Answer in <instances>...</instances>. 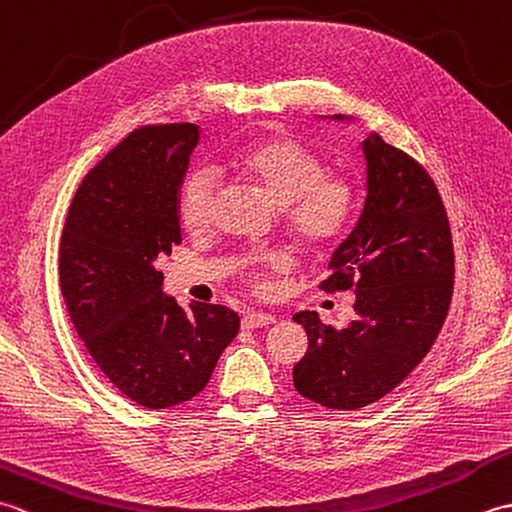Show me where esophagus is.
Segmentation results:
<instances>
[{
    "label": "esophagus",
    "mask_w": 512,
    "mask_h": 512,
    "mask_svg": "<svg viewBox=\"0 0 512 512\" xmlns=\"http://www.w3.org/2000/svg\"><path fill=\"white\" fill-rule=\"evenodd\" d=\"M277 319L275 314H268V312H248L246 317L242 319V325L248 330L253 328H266V325H273Z\"/></svg>",
    "instance_id": "obj_1"
}]
</instances>
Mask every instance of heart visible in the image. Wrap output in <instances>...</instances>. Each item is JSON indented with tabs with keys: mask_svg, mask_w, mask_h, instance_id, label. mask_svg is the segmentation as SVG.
Wrapping results in <instances>:
<instances>
[{
	"mask_svg": "<svg viewBox=\"0 0 512 512\" xmlns=\"http://www.w3.org/2000/svg\"><path fill=\"white\" fill-rule=\"evenodd\" d=\"M231 167L257 182L284 206V226L299 246L325 250L339 242L350 226L358 191L345 173L325 171V160L297 138L273 134L242 147ZM217 178L209 169H195L178 191V217L189 233H204L213 224ZM288 257L279 250L248 257L242 277L257 292L268 290V273L286 270Z\"/></svg>",
	"mask_w": 512,
	"mask_h": 512,
	"instance_id": "heart-1",
	"label": "heart"
}]
</instances>
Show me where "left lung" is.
Returning a JSON list of instances; mask_svg holds the SVG:
<instances>
[{"instance_id": "obj_1", "label": "left lung", "mask_w": 512, "mask_h": 512, "mask_svg": "<svg viewBox=\"0 0 512 512\" xmlns=\"http://www.w3.org/2000/svg\"><path fill=\"white\" fill-rule=\"evenodd\" d=\"M363 151L365 209L319 286L328 295L354 290L358 317L341 330L314 312L292 317L308 334L295 389L339 411L372 405L422 363L449 314L455 277L447 209L427 169L378 134Z\"/></svg>"}]
</instances>
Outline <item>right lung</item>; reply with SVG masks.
Wrapping results in <instances>:
<instances>
[{
	"label": "right lung",
	"mask_w": 512,
	"mask_h": 512,
	"mask_svg": "<svg viewBox=\"0 0 512 512\" xmlns=\"http://www.w3.org/2000/svg\"><path fill=\"white\" fill-rule=\"evenodd\" d=\"M198 125L134 129L76 189L59 248L61 292L101 372L147 409L187 402L239 332L217 303L162 297L156 259L180 244L178 191Z\"/></svg>",
	"instance_id": "right-lung-1"
}]
</instances>
